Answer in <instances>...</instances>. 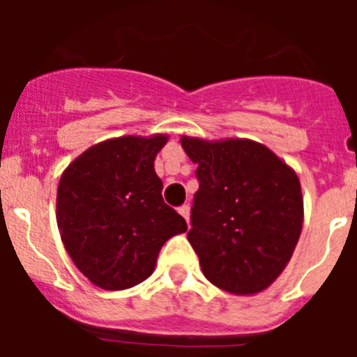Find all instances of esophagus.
I'll return each mask as SVG.
<instances>
[{
  "instance_id": "34e87169",
  "label": "esophagus",
  "mask_w": 357,
  "mask_h": 357,
  "mask_svg": "<svg viewBox=\"0 0 357 357\" xmlns=\"http://www.w3.org/2000/svg\"><path fill=\"white\" fill-rule=\"evenodd\" d=\"M178 213H181L182 216H184L185 222H189V206H188V204H184V206L178 207Z\"/></svg>"
}]
</instances>
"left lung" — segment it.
<instances>
[{
    "label": "left lung",
    "instance_id": "left-lung-1",
    "mask_svg": "<svg viewBox=\"0 0 357 357\" xmlns=\"http://www.w3.org/2000/svg\"><path fill=\"white\" fill-rule=\"evenodd\" d=\"M182 148L198 164L188 239L202 272L234 295L263 291L301 238L298 176L264 144L248 139L182 137Z\"/></svg>",
    "mask_w": 357,
    "mask_h": 357
}]
</instances>
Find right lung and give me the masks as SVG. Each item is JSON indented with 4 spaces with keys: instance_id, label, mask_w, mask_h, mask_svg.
Instances as JSON below:
<instances>
[{
    "instance_id": "obj_1",
    "label": "right lung",
    "mask_w": 357,
    "mask_h": 357,
    "mask_svg": "<svg viewBox=\"0 0 357 357\" xmlns=\"http://www.w3.org/2000/svg\"><path fill=\"white\" fill-rule=\"evenodd\" d=\"M166 135L118 137L69 164L56 191V223L73 263L93 284L127 289L151 275L160 247L188 230L164 204L153 169Z\"/></svg>"
}]
</instances>
